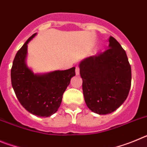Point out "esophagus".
<instances>
[{
    "mask_svg": "<svg viewBox=\"0 0 147 147\" xmlns=\"http://www.w3.org/2000/svg\"><path fill=\"white\" fill-rule=\"evenodd\" d=\"M76 74L79 75L80 74V67L78 65L76 66Z\"/></svg>",
    "mask_w": 147,
    "mask_h": 147,
    "instance_id": "34e87169",
    "label": "esophagus"
}]
</instances>
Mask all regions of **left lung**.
<instances>
[{"label": "left lung", "instance_id": "8db88e82", "mask_svg": "<svg viewBox=\"0 0 147 147\" xmlns=\"http://www.w3.org/2000/svg\"><path fill=\"white\" fill-rule=\"evenodd\" d=\"M109 42L105 51L83 59L80 64L85 103L99 115L119 108L131 87V66L125 51L111 36Z\"/></svg>", "mask_w": 147, "mask_h": 147}]
</instances>
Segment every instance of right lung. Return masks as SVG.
Instances as JSON below:
<instances>
[{
  "label": "right lung",
  "mask_w": 147,
  "mask_h": 147,
  "mask_svg": "<svg viewBox=\"0 0 147 147\" xmlns=\"http://www.w3.org/2000/svg\"><path fill=\"white\" fill-rule=\"evenodd\" d=\"M36 34L17 52L11 69V85L18 101L27 111L40 117H49L58 110L62 95L75 74V67L34 74L26 64L27 46Z\"/></svg>",
  "instance_id": "right-lung-1"
}]
</instances>
